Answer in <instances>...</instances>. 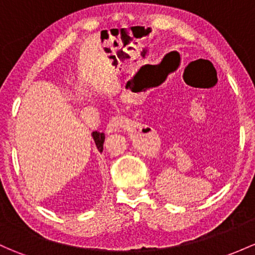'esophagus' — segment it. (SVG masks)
I'll list each match as a JSON object with an SVG mask.
<instances>
[{"mask_svg": "<svg viewBox=\"0 0 255 255\" xmlns=\"http://www.w3.org/2000/svg\"><path fill=\"white\" fill-rule=\"evenodd\" d=\"M126 126V120L123 117H114V119L110 120V122L107 123L106 126V133L110 134V133L116 132L120 128H123Z\"/></svg>", "mask_w": 255, "mask_h": 255, "instance_id": "esophagus-1", "label": "esophagus"}]
</instances>
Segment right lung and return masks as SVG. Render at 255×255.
I'll use <instances>...</instances> for the list:
<instances>
[{
    "instance_id": "obj_1",
    "label": "right lung",
    "mask_w": 255,
    "mask_h": 255,
    "mask_svg": "<svg viewBox=\"0 0 255 255\" xmlns=\"http://www.w3.org/2000/svg\"><path fill=\"white\" fill-rule=\"evenodd\" d=\"M93 138H94V141H95V145L96 148L100 152H103L104 150V141H105V134L104 133H100V132H93L92 133Z\"/></svg>"
}]
</instances>
